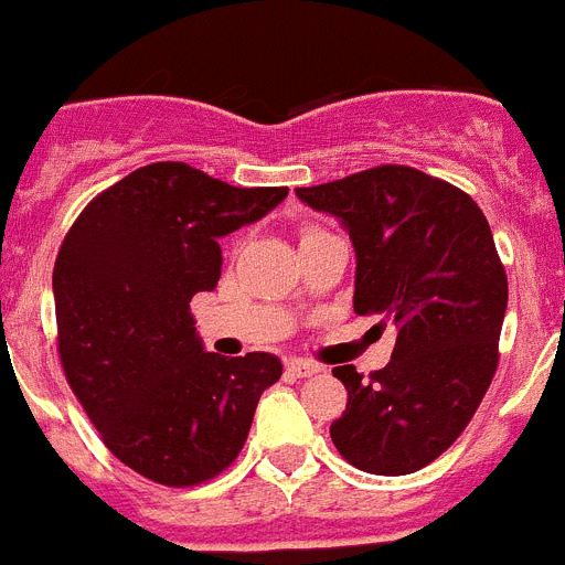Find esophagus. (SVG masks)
<instances>
[{
    "instance_id": "1",
    "label": "esophagus",
    "mask_w": 565,
    "mask_h": 565,
    "mask_svg": "<svg viewBox=\"0 0 565 565\" xmlns=\"http://www.w3.org/2000/svg\"><path fill=\"white\" fill-rule=\"evenodd\" d=\"M286 371L291 373V376L302 379V376H317V373H322V367L313 362H306V359H291V362L286 364Z\"/></svg>"
}]
</instances>
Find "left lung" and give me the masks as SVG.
Returning <instances> with one entry per match:
<instances>
[{
  "mask_svg": "<svg viewBox=\"0 0 565 565\" xmlns=\"http://www.w3.org/2000/svg\"><path fill=\"white\" fill-rule=\"evenodd\" d=\"M342 223L356 252L353 311L396 326V348L367 382L333 367L348 407L331 424L339 456L373 476H407L463 433L498 367L507 271L478 203L411 167L297 189Z\"/></svg>",
  "mask_w": 565,
  "mask_h": 565,
  "instance_id": "left-lung-1",
  "label": "left lung"
}]
</instances>
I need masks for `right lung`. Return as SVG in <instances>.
<instances>
[{
	"instance_id": "1",
	"label": "right lung",
	"mask_w": 565,
	"mask_h": 565,
	"mask_svg": "<svg viewBox=\"0 0 565 565\" xmlns=\"http://www.w3.org/2000/svg\"><path fill=\"white\" fill-rule=\"evenodd\" d=\"M186 163H149L89 203L53 268L70 387L118 461L163 487L209 481L246 444L257 402L282 376L274 353L221 356L194 328L214 291L221 237L286 201Z\"/></svg>"
}]
</instances>
